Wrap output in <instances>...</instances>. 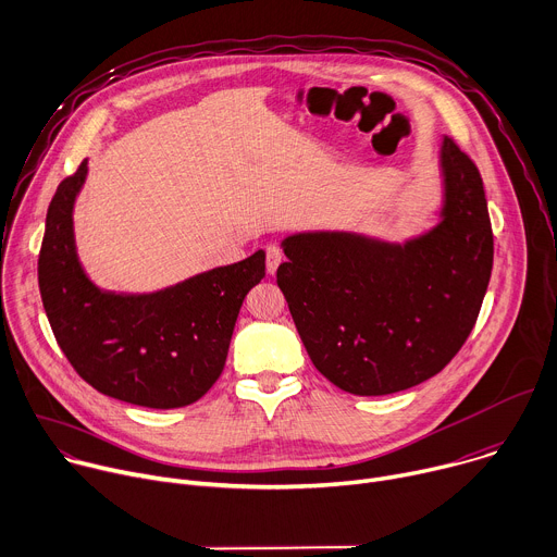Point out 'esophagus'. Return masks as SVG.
I'll use <instances>...</instances> for the list:
<instances>
[{
    "label": "esophagus",
    "mask_w": 557,
    "mask_h": 557,
    "mask_svg": "<svg viewBox=\"0 0 557 557\" xmlns=\"http://www.w3.org/2000/svg\"><path fill=\"white\" fill-rule=\"evenodd\" d=\"M281 261H283V252L276 246H268V250H265V270H268L270 276L276 274Z\"/></svg>",
    "instance_id": "1"
}]
</instances>
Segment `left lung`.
<instances>
[{"label":"left lung","mask_w":557,"mask_h":557,"mask_svg":"<svg viewBox=\"0 0 557 557\" xmlns=\"http://www.w3.org/2000/svg\"><path fill=\"white\" fill-rule=\"evenodd\" d=\"M441 206L428 231L287 235L276 281L313 367L354 395H391L446 367L487 292L494 237L476 164L443 136Z\"/></svg>","instance_id":"8db88e82"}]
</instances>
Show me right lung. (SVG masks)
Wrapping results in <instances>:
<instances>
[{
    "instance_id": "1",
    "label": "right lung",
    "mask_w": 557,
    "mask_h": 557,
    "mask_svg": "<svg viewBox=\"0 0 557 557\" xmlns=\"http://www.w3.org/2000/svg\"><path fill=\"white\" fill-rule=\"evenodd\" d=\"M87 160L65 177L48 208L39 289L54 338L98 393L147 408L197 401L224 371L239 309L265 276V252L175 285L129 294L98 287L74 237V206Z\"/></svg>"
}]
</instances>
